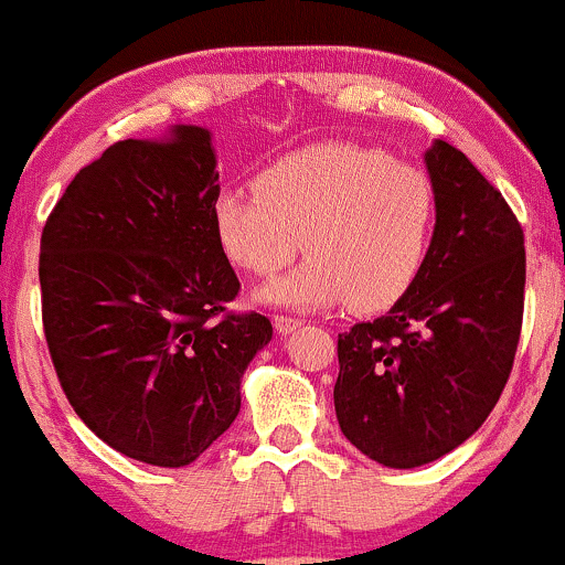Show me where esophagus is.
<instances>
[{
	"instance_id": "esophagus-1",
	"label": "esophagus",
	"mask_w": 565,
	"mask_h": 565,
	"mask_svg": "<svg viewBox=\"0 0 565 565\" xmlns=\"http://www.w3.org/2000/svg\"><path fill=\"white\" fill-rule=\"evenodd\" d=\"M305 320L301 318H290V315H275V329L280 333H294L296 329H301Z\"/></svg>"
}]
</instances>
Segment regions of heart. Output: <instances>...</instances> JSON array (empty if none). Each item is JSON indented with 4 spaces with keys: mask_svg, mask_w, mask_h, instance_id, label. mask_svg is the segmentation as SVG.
Listing matches in <instances>:
<instances>
[{
    "mask_svg": "<svg viewBox=\"0 0 565 565\" xmlns=\"http://www.w3.org/2000/svg\"><path fill=\"white\" fill-rule=\"evenodd\" d=\"M256 191L223 188L212 234L223 256L250 275H290L260 288V301L323 309L348 301L382 309L409 290L436 232V188L420 167L374 148L320 142L256 174Z\"/></svg>",
    "mask_w": 565,
    "mask_h": 565,
    "instance_id": "obj_1",
    "label": "heart"
}]
</instances>
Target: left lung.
<instances>
[{
    "instance_id": "8db88e82",
    "label": "left lung",
    "mask_w": 565,
    "mask_h": 565,
    "mask_svg": "<svg viewBox=\"0 0 565 565\" xmlns=\"http://www.w3.org/2000/svg\"><path fill=\"white\" fill-rule=\"evenodd\" d=\"M436 232L409 290L372 323L339 333L337 420L387 469L463 445L499 402L523 326V228L452 145L426 150Z\"/></svg>"
}]
</instances>
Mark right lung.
Wrapping results in <instances>:
<instances>
[{
    "instance_id": "right-lung-1",
    "label": "right lung",
    "mask_w": 565,
    "mask_h": 565,
    "mask_svg": "<svg viewBox=\"0 0 565 565\" xmlns=\"http://www.w3.org/2000/svg\"><path fill=\"white\" fill-rule=\"evenodd\" d=\"M212 137L172 126L83 167L42 228L47 350L72 409L113 450L193 463L239 415L269 318L234 315L232 264L212 234Z\"/></svg>"
}]
</instances>
